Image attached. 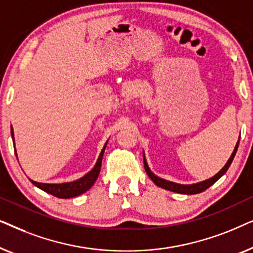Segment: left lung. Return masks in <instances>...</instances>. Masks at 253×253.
Returning a JSON list of instances; mask_svg holds the SVG:
<instances>
[{
    "instance_id": "1",
    "label": "left lung",
    "mask_w": 253,
    "mask_h": 253,
    "mask_svg": "<svg viewBox=\"0 0 253 253\" xmlns=\"http://www.w3.org/2000/svg\"><path fill=\"white\" fill-rule=\"evenodd\" d=\"M238 144H240V139H238L236 146H235V150L233 152V154H231V157L229 158V160H228L226 166H224V167L221 169V170L217 172L215 176H213L212 178L206 179V181H204V182L196 183V184L182 185V184H177V183H172V182L166 181V179H164V178L158 177V176H155L153 172L150 170V168H148L147 162H146V160H145V158H144V167H145V170H146V172H147L148 177H150L152 181H153L158 186H160V188L169 190V191H172V192L183 193V195H196V193H200V192L205 191L206 189H209L211 185L214 184V183H215L217 179L221 177V176L224 175V172L228 170V168L230 167L231 162H233V160H234L235 154H236L237 148H238Z\"/></svg>"
}]
</instances>
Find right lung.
Segmentation results:
<instances>
[{"instance_id": "add662e5", "label": "right lung", "mask_w": 253, "mask_h": 253, "mask_svg": "<svg viewBox=\"0 0 253 253\" xmlns=\"http://www.w3.org/2000/svg\"><path fill=\"white\" fill-rule=\"evenodd\" d=\"M11 137L13 140V131L11 127ZM15 141V140H13ZM107 145V143H106ZM105 147L102 148L101 153L99 155L98 161L94 166V168L92 169L91 171L87 172L84 177L77 179L75 182H69V183H62V184H48V183H39V182H34L31 179V182L33 183L34 185L38 186V188L43 190L50 195H53L57 198H62V199H68V198H72V197H77L82 193H84L87 191V190L91 188V186L94 184V182L98 178L100 169H101V162H102V157H103V152H105Z\"/></svg>"}]
</instances>
